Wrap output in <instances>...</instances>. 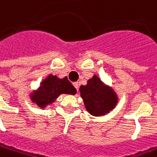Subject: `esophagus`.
I'll return each instance as SVG.
<instances>
[{
    "label": "esophagus",
    "instance_id": "1",
    "mask_svg": "<svg viewBox=\"0 0 157 157\" xmlns=\"http://www.w3.org/2000/svg\"><path fill=\"white\" fill-rule=\"evenodd\" d=\"M73 85H74V87L75 88V89H76V90H78V89H79V86H80V84H79V82H74Z\"/></svg>",
    "mask_w": 157,
    "mask_h": 157
}]
</instances>
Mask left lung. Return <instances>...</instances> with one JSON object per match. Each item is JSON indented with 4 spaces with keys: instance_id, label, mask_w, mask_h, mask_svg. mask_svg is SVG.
Instances as JSON below:
<instances>
[{
    "instance_id": "left-lung-1",
    "label": "left lung",
    "mask_w": 157,
    "mask_h": 157,
    "mask_svg": "<svg viewBox=\"0 0 157 157\" xmlns=\"http://www.w3.org/2000/svg\"><path fill=\"white\" fill-rule=\"evenodd\" d=\"M80 93L86 109L92 116H104L116 107L118 101L116 92L95 75L86 85L80 87Z\"/></svg>"
}]
</instances>
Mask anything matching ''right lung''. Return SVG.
Returning a JSON list of instances; mask_svg holds the SVG:
<instances>
[{"instance_id":"1","label":"right lung","mask_w":157,"mask_h":157,"mask_svg":"<svg viewBox=\"0 0 157 157\" xmlns=\"http://www.w3.org/2000/svg\"><path fill=\"white\" fill-rule=\"evenodd\" d=\"M62 94L75 95L76 89L68 80V77L60 79L56 75H49L41 82V85L30 95L31 101L41 109L52 104Z\"/></svg>"}]
</instances>
